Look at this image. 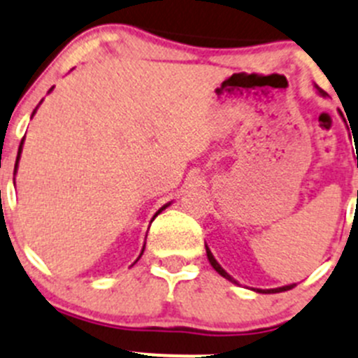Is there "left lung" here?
<instances>
[{
	"instance_id": "obj_1",
	"label": "left lung",
	"mask_w": 358,
	"mask_h": 358,
	"mask_svg": "<svg viewBox=\"0 0 358 358\" xmlns=\"http://www.w3.org/2000/svg\"><path fill=\"white\" fill-rule=\"evenodd\" d=\"M315 90H316V93L320 94V96H323V98L327 96V93H325V91H323L322 87H318V86H316V84H315ZM206 253H207V260L210 262V265H213V268H214V271L217 272V274H220V275H223V278H224V279H228V281H232V283L239 285V283H237V281H236V279L232 278V275L228 274V272L224 271V268L221 267L220 264H217V262H216V258H214V255L210 253V250H209V248H207V246H206ZM294 287H295V283H292V285H285V287H279V288H268V290H262V288H251V290H253V292H257V294H279V292H287V290H292V288H294Z\"/></svg>"
}]
</instances>
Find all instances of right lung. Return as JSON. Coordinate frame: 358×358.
Returning a JSON list of instances; mask_svg holds the SVG:
<instances>
[{
    "label": "right lung",
    "instance_id": "right-lung-1",
    "mask_svg": "<svg viewBox=\"0 0 358 358\" xmlns=\"http://www.w3.org/2000/svg\"><path fill=\"white\" fill-rule=\"evenodd\" d=\"M54 90V87H50V90H49V93H50V91H52ZM43 101V100H42ZM42 101H40V103H42ZM40 103L38 105H36V108H38L40 107ZM36 108H35V110H33V114H31V117H33V115H35V112H36ZM22 145H24V138H22V141H20V145H19V151H17V159H15V169H13V176H15V173H17V169H19V159H20V155H22ZM13 181H15V179H13ZM170 206V202L169 203H165V206H163L162 207V209H159L158 210V213H156L155 214V217L156 216H158V214L159 213H162V210L163 209H166V207H169ZM152 221V220H151ZM144 248H145V244H144ZM144 248H142V251H141V255H138V258H141L142 257V253H144ZM138 258H137V260H135V262H138ZM135 262H134V264H135Z\"/></svg>",
    "mask_w": 358,
    "mask_h": 358
}]
</instances>
